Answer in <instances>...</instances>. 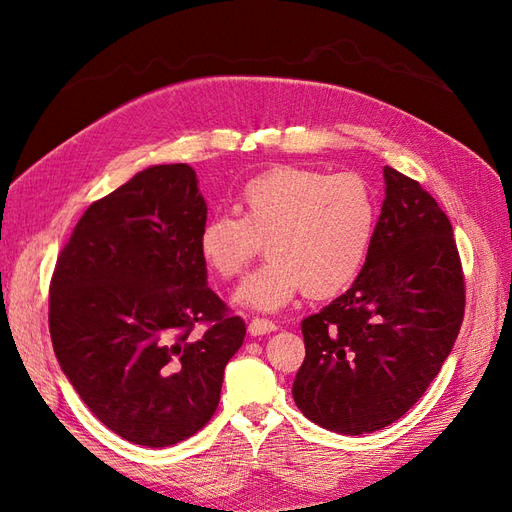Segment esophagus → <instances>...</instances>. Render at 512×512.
Wrapping results in <instances>:
<instances>
[{
  "label": "esophagus",
  "mask_w": 512,
  "mask_h": 512,
  "mask_svg": "<svg viewBox=\"0 0 512 512\" xmlns=\"http://www.w3.org/2000/svg\"><path fill=\"white\" fill-rule=\"evenodd\" d=\"M275 329H277V324L273 320L258 318V316L252 318L250 324H247V331H250L252 335H267V333H271Z\"/></svg>",
  "instance_id": "34e87169"
}]
</instances>
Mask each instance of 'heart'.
I'll list each match as a JSON object with an SVG mask.
<instances>
[{
    "mask_svg": "<svg viewBox=\"0 0 512 512\" xmlns=\"http://www.w3.org/2000/svg\"><path fill=\"white\" fill-rule=\"evenodd\" d=\"M237 213H215L198 232L205 265L232 280L260 254L269 258L237 290V301L280 309L299 292L324 299L363 271L378 226V203L356 173L277 166L247 181Z\"/></svg>",
    "mask_w": 512,
    "mask_h": 512,
    "instance_id": "heart-1",
    "label": "heart"
}]
</instances>
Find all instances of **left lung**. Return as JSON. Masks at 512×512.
Masks as SVG:
<instances>
[{
    "label": "left lung",
    "instance_id": "left-lung-1",
    "mask_svg": "<svg viewBox=\"0 0 512 512\" xmlns=\"http://www.w3.org/2000/svg\"><path fill=\"white\" fill-rule=\"evenodd\" d=\"M376 237L354 284L301 322L305 361L297 408L344 433L404 416L451 354L466 309L453 226L421 183L384 166Z\"/></svg>",
    "mask_w": 512,
    "mask_h": 512
}]
</instances>
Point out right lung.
I'll return each instance as SVG.
<instances>
[{
	"mask_svg": "<svg viewBox=\"0 0 512 512\" xmlns=\"http://www.w3.org/2000/svg\"><path fill=\"white\" fill-rule=\"evenodd\" d=\"M205 220L194 168L149 166L91 203L57 258L49 331L61 371L134 444L162 448L203 429L243 344L245 322L207 286Z\"/></svg>",
	"mask_w": 512,
	"mask_h": 512,
	"instance_id": "1",
	"label": "right lung"
}]
</instances>
